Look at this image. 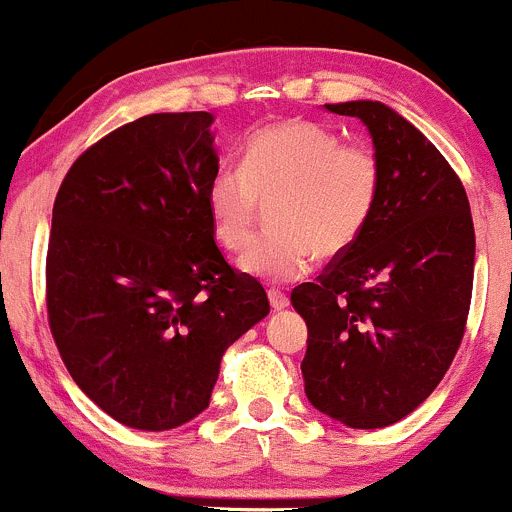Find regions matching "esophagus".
Masks as SVG:
<instances>
[{
    "mask_svg": "<svg viewBox=\"0 0 512 512\" xmlns=\"http://www.w3.org/2000/svg\"><path fill=\"white\" fill-rule=\"evenodd\" d=\"M268 301H271L273 311H283V308L288 306V296L278 291V288H271V291H268Z\"/></svg>",
    "mask_w": 512,
    "mask_h": 512,
    "instance_id": "esophagus-1",
    "label": "esophagus"
}]
</instances>
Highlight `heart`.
<instances>
[{"mask_svg":"<svg viewBox=\"0 0 512 512\" xmlns=\"http://www.w3.org/2000/svg\"><path fill=\"white\" fill-rule=\"evenodd\" d=\"M381 191V164L366 144H341L328 126L288 119L256 129L241 166H219L206 184V211L226 251L254 239L261 204L273 234L258 239L241 268L271 283L306 276L316 258L346 254L366 229Z\"/></svg>","mask_w":512,"mask_h":512,"instance_id":"heart-1","label":"heart"}]
</instances>
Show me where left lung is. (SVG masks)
<instances>
[{
  "mask_svg": "<svg viewBox=\"0 0 512 512\" xmlns=\"http://www.w3.org/2000/svg\"><path fill=\"white\" fill-rule=\"evenodd\" d=\"M381 164L376 209L316 283L293 288L308 326L301 371L316 411L386 428L416 411L453 363L473 293L475 231L463 184L438 149L381 101H341Z\"/></svg>",
  "mask_w": 512,
  "mask_h": 512,
  "instance_id": "8db88e82",
  "label": "left lung"
}]
</instances>
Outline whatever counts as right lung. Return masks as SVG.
Segmentation results:
<instances>
[{"mask_svg":"<svg viewBox=\"0 0 512 512\" xmlns=\"http://www.w3.org/2000/svg\"><path fill=\"white\" fill-rule=\"evenodd\" d=\"M214 114H149L86 149L59 186L47 254L52 336L114 421L171 430L209 408L226 348L268 298L214 241Z\"/></svg>","mask_w":512,"mask_h":512,"instance_id":"right-lung-1","label":"right lung"}]
</instances>
